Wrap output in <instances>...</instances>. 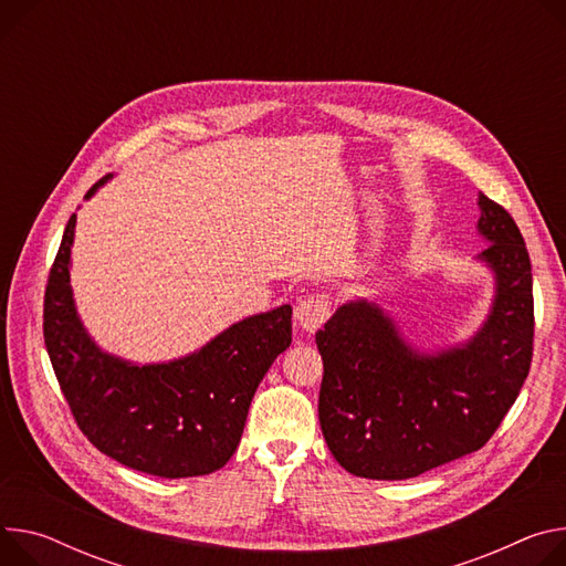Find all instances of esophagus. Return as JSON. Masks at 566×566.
<instances>
[{
  "label": "esophagus",
  "instance_id": "34e87169",
  "mask_svg": "<svg viewBox=\"0 0 566 566\" xmlns=\"http://www.w3.org/2000/svg\"><path fill=\"white\" fill-rule=\"evenodd\" d=\"M332 314V302L325 293L306 295L295 306V321L304 332H316Z\"/></svg>",
  "mask_w": 566,
  "mask_h": 566
}]
</instances>
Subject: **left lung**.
<instances>
[{
    "instance_id": "obj_1",
    "label": "left lung",
    "mask_w": 566,
    "mask_h": 566,
    "mask_svg": "<svg viewBox=\"0 0 566 566\" xmlns=\"http://www.w3.org/2000/svg\"><path fill=\"white\" fill-rule=\"evenodd\" d=\"M476 262L494 295L481 327L455 345L418 347L375 300L340 304L316 332L318 418L338 465L403 481L479 451L515 403L533 356V273L512 217L479 193Z\"/></svg>"
}]
</instances>
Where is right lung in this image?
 Instances as JSON below:
<instances>
[{
	"mask_svg": "<svg viewBox=\"0 0 566 566\" xmlns=\"http://www.w3.org/2000/svg\"><path fill=\"white\" fill-rule=\"evenodd\" d=\"M74 232L76 214L44 291V345L76 424L101 453L144 474L189 479L221 470L239 447L256 386L291 345V304L232 323L171 361L135 364L101 347L78 316L70 282Z\"/></svg>",
	"mask_w": 566,
	"mask_h": 566,
	"instance_id": "add662e5",
	"label": "right lung"
}]
</instances>
